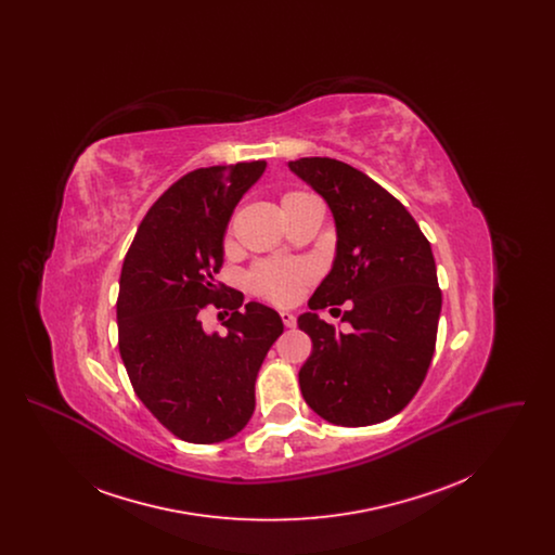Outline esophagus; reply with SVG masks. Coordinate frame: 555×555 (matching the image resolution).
I'll return each instance as SVG.
<instances>
[{
	"mask_svg": "<svg viewBox=\"0 0 555 555\" xmlns=\"http://www.w3.org/2000/svg\"><path fill=\"white\" fill-rule=\"evenodd\" d=\"M281 318H283V322H285V326H287V328H295V326H297V318H295V314H291V312H281Z\"/></svg>",
	"mask_w": 555,
	"mask_h": 555,
	"instance_id": "34e87169",
	"label": "esophagus"
}]
</instances>
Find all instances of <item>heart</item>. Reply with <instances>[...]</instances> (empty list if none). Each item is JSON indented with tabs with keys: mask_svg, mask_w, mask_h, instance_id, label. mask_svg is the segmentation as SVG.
Returning <instances> with one entry per match:
<instances>
[{
	"mask_svg": "<svg viewBox=\"0 0 555 555\" xmlns=\"http://www.w3.org/2000/svg\"><path fill=\"white\" fill-rule=\"evenodd\" d=\"M308 202H317V197H312L308 193H299V191L287 193L283 197V206L308 204ZM310 279H312L310 266L262 264L254 270L249 283H251V289L264 295L268 299H272L276 304H289L297 297L301 285Z\"/></svg>",
	"mask_w": 555,
	"mask_h": 555,
	"instance_id": "b5f03b06",
	"label": "heart"
}]
</instances>
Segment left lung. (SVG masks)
Segmentation results:
<instances>
[{"label":"left lung","mask_w":555,"mask_h":555,"mask_svg":"<svg viewBox=\"0 0 555 555\" xmlns=\"http://www.w3.org/2000/svg\"><path fill=\"white\" fill-rule=\"evenodd\" d=\"M335 220V260L297 318L312 337L299 370L306 403L337 426L389 421L416 396L430 366L441 317V291L430 243L396 197L358 168L331 158L289 162ZM352 301L349 332L320 321L317 310Z\"/></svg>","instance_id":"8db88e82"}]
</instances>
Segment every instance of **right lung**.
I'll list each match as a JSON object with an SVG mask.
<instances>
[{
  "label": "right lung",
  "mask_w": 555,
  "mask_h": 555,
  "mask_svg": "<svg viewBox=\"0 0 555 555\" xmlns=\"http://www.w3.org/2000/svg\"><path fill=\"white\" fill-rule=\"evenodd\" d=\"M266 162L199 168L145 214L120 274L118 347L132 389L172 435L189 443L235 437L256 410V378L285 326L276 310L216 285L224 235ZM228 299H221V293ZM206 302L236 312L224 335L203 331Z\"/></svg>",
  "instance_id": "1"
}]
</instances>
